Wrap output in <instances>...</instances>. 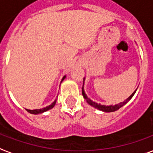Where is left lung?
Here are the masks:
<instances>
[{"mask_svg": "<svg viewBox=\"0 0 153 153\" xmlns=\"http://www.w3.org/2000/svg\"><path fill=\"white\" fill-rule=\"evenodd\" d=\"M85 80V78L84 77V80H83V81H84V82H83V87H82V95H83V97L85 98V100H86V102H87L90 106H92V107L94 108H97L98 110L102 111V112H116V111H117L118 109L121 108V107H123L125 104H126L127 102H129V101L132 99V97L134 96V94H135L136 90H137V89H136L133 93L131 94V95H130V97H128V98L126 99V100H125L124 102H120V103H118V104H115V105L107 106V105H104V104H100V103H97V102H94L93 100H90V98L86 95V94H85L84 90Z\"/></svg>", "mask_w": 153, "mask_h": 153, "instance_id": "1", "label": "left lung"}]
</instances>
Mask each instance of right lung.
Returning <instances> with one entry per match:
<instances>
[{
	"label": "right lung",
	"mask_w": 153,
	"mask_h": 153,
	"mask_svg": "<svg viewBox=\"0 0 153 153\" xmlns=\"http://www.w3.org/2000/svg\"><path fill=\"white\" fill-rule=\"evenodd\" d=\"M66 78V75L63 76V77L62 78V80H61V82L60 83H62L63 81ZM56 101H57V99H55V100L53 101L51 104H50L49 106H46V107H45L43 108H39V109H33V110H30V109H26L27 112H28L29 113L31 114H34V115H37V114H41V113H43L45 112H47L49 110H51L54 107V105L56 104Z\"/></svg>",
	"instance_id": "right-lung-1"
}]
</instances>
